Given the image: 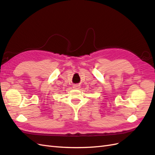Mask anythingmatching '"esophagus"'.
Here are the masks:
<instances>
[{
	"label": "esophagus",
	"instance_id": "obj_1",
	"mask_svg": "<svg viewBox=\"0 0 155 155\" xmlns=\"http://www.w3.org/2000/svg\"><path fill=\"white\" fill-rule=\"evenodd\" d=\"M79 87H80V85H78V84H76V85H74V88H79Z\"/></svg>",
	"mask_w": 155,
	"mask_h": 155
}]
</instances>
